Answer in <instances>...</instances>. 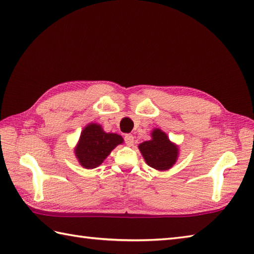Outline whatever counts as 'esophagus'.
<instances>
[{
  "mask_svg": "<svg viewBox=\"0 0 254 254\" xmlns=\"http://www.w3.org/2000/svg\"><path fill=\"white\" fill-rule=\"evenodd\" d=\"M124 141L128 145V146H132L133 143H134V136L132 134H127L126 136H124Z\"/></svg>",
  "mask_w": 254,
  "mask_h": 254,
  "instance_id": "obj_1",
  "label": "esophagus"
}]
</instances>
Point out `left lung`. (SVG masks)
<instances>
[{
    "label": "left lung",
    "mask_w": 254,
    "mask_h": 254,
    "mask_svg": "<svg viewBox=\"0 0 254 254\" xmlns=\"http://www.w3.org/2000/svg\"><path fill=\"white\" fill-rule=\"evenodd\" d=\"M150 137L138 145L139 152L149 167L158 171L169 170L179 157V146L160 128H154Z\"/></svg>",
    "instance_id": "obj_1"
}]
</instances>
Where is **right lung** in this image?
<instances>
[{
  "label": "right lung",
  "instance_id": "right-lung-1",
  "mask_svg": "<svg viewBox=\"0 0 254 254\" xmlns=\"http://www.w3.org/2000/svg\"><path fill=\"white\" fill-rule=\"evenodd\" d=\"M123 137L117 133H107L98 123H89L82 133L74 153L79 165L85 169H94L100 166Z\"/></svg>",
  "mask_w": 254,
  "mask_h": 254
}]
</instances>
